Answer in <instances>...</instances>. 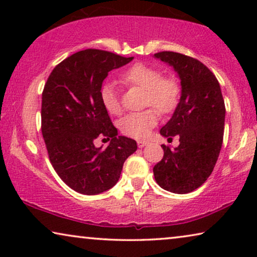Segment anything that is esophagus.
I'll list each match as a JSON object with an SVG mask.
<instances>
[{
  "label": "esophagus",
  "instance_id": "obj_1",
  "mask_svg": "<svg viewBox=\"0 0 257 257\" xmlns=\"http://www.w3.org/2000/svg\"><path fill=\"white\" fill-rule=\"evenodd\" d=\"M138 147L139 149H143V147H145L147 144H149V142H145V140H138Z\"/></svg>",
  "mask_w": 257,
  "mask_h": 257
}]
</instances>
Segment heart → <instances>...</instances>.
Returning a JSON list of instances; mask_svg holds the SVG:
<instances>
[{"mask_svg":"<svg viewBox=\"0 0 257 257\" xmlns=\"http://www.w3.org/2000/svg\"><path fill=\"white\" fill-rule=\"evenodd\" d=\"M121 82L130 86H138L145 90V104L152 105L163 113L171 112L178 103L180 93L178 83L173 78H164L160 70L151 65L137 63L130 66L121 73ZM100 97L105 108L110 113H120V99L113 83L104 85ZM158 119V112L154 108H149L125 115L119 121V127L126 136L143 139L149 137L152 128L157 125Z\"/></svg>","mask_w":257,"mask_h":257,"instance_id":"obj_1","label":"heart"}]
</instances>
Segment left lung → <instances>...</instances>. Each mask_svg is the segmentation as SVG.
<instances>
[{
  "mask_svg": "<svg viewBox=\"0 0 257 257\" xmlns=\"http://www.w3.org/2000/svg\"><path fill=\"white\" fill-rule=\"evenodd\" d=\"M172 66L180 79V99L170 120L160 130L167 140L179 137V146L161 145L164 158L153 167L161 188L186 194L212 174L223 139L224 101L213 72L198 59L172 51L154 54Z\"/></svg>",
  "mask_w": 257,
  "mask_h": 257,
  "instance_id": "obj_1",
  "label": "left lung"
}]
</instances>
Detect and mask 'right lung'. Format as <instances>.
<instances>
[{
    "label": "right lung",
    "mask_w": 257,
    "mask_h": 257,
    "mask_svg": "<svg viewBox=\"0 0 257 257\" xmlns=\"http://www.w3.org/2000/svg\"><path fill=\"white\" fill-rule=\"evenodd\" d=\"M133 57L86 49L65 58L49 76L42 94V135L52 167L73 191L100 194L117 184L137 142L118 136L100 97L111 70ZM110 140L106 149L94 140Z\"/></svg>",
    "instance_id": "1"
}]
</instances>
